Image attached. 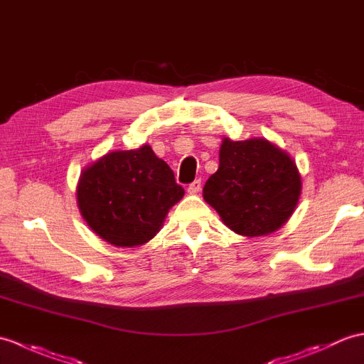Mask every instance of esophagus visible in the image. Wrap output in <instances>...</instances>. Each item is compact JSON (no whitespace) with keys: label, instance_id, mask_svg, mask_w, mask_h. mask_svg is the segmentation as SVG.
<instances>
[{"label":"esophagus","instance_id":"1","mask_svg":"<svg viewBox=\"0 0 364 364\" xmlns=\"http://www.w3.org/2000/svg\"><path fill=\"white\" fill-rule=\"evenodd\" d=\"M200 189H201V181L200 180H196L193 183H191L189 186H188V192L189 193H198L200 192Z\"/></svg>","mask_w":364,"mask_h":364}]
</instances>
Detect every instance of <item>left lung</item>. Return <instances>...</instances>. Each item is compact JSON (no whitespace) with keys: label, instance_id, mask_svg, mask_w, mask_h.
Masks as SVG:
<instances>
[{"label":"left lung","instance_id":"obj_1","mask_svg":"<svg viewBox=\"0 0 364 364\" xmlns=\"http://www.w3.org/2000/svg\"><path fill=\"white\" fill-rule=\"evenodd\" d=\"M299 196L296 164L265 138H225L220 164L203 188L208 205L230 230L245 237L277 231L291 217Z\"/></svg>","mask_w":364,"mask_h":364}]
</instances>
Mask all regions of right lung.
<instances>
[{"label":"right lung","instance_id":"obj_1","mask_svg":"<svg viewBox=\"0 0 364 364\" xmlns=\"http://www.w3.org/2000/svg\"><path fill=\"white\" fill-rule=\"evenodd\" d=\"M184 196L172 168L144 144L114 150L82 171L77 203L100 239L114 247H139L154 239Z\"/></svg>","mask_w":364,"mask_h":364}]
</instances>
